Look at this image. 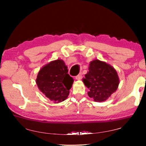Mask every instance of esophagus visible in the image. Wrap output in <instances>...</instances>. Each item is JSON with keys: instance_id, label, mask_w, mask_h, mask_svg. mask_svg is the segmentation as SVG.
Masks as SVG:
<instances>
[{"instance_id": "obj_1", "label": "esophagus", "mask_w": 146, "mask_h": 146, "mask_svg": "<svg viewBox=\"0 0 146 146\" xmlns=\"http://www.w3.org/2000/svg\"><path fill=\"white\" fill-rule=\"evenodd\" d=\"M82 73L78 74V75L77 76H75V79H76V80H81V79H82Z\"/></svg>"}]
</instances>
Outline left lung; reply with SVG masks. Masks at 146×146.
I'll use <instances>...</instances> for the list:
<instances>
[{
  "label": "left lung",
  "instance_id": "8db88e82",
  "mask_svg": "<svg viewBox=\"0 0 146 146\" xmlns=\"http://www.w3.org/2000/svg\"><path fill=\"white\" fill-rule=\"evenodd\" d=\"M82 81L88 88L89 97L97 102H104L110 97L117 91L120 82L115 69L98 59L90 62L89 71Z\"/></svg>",
  "mask_w": 146,
  "mask_h": 146
}]
</instances>
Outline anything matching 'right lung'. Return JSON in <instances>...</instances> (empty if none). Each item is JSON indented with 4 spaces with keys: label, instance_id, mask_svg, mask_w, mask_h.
<instances>
[{
    "label": "right lung",
    "instance_id": "1",
    "mask_svg": "<svg viewBox=\"0 0 146 146\" xmlns=\"http://www.w3.org/2000/svg\"><path fill=\"white\" fill-rule=\"evenodd\" d=\"M68 72V67L61 59L44 65L39 71L36 79L39 90L55 104L65 100L74 81Z\"/></svg>",
    "mask_w": 146,
    "mask_h": 146
}]
</instances>
